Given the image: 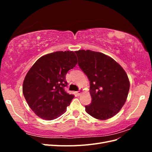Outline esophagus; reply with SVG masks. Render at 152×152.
<instances>
[{
  "label": "esophagus",
  "mask_w": 152,
  "mask_h": 152,
  "mask_svg": "<svg viewBox=\"0 0 152 152\" xmlns=\"http://www.w3.org/2000/svg\"><path fill=\"white\" fill-rule=\"evenodd\" d=\"M82 90H79V91H78L76 92L77 96H80L82 94Z\"/></svg>",
  "instance_id": "1"
}]
</instances>
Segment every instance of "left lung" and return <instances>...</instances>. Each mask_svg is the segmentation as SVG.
<instances>
[{
    "label": "left lung",
    "mask_w": 152,
    "mask_h": 152,
    "mask_svg": "<svg viewBox=\"0 0 152 152\" xmlns=\"http://www.w3.org/2000/svg\"><path fill=\"white\" fill-rule=\"evenodd\" d=\"M78 65L90 81L92 102L86 112L99 120L112 118L125 104L130 87L126 72L107 55L91 50L75 51Z\"/></svg>",
    "instance_id": "1"
}]
</instances>
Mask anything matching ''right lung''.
<instances>
[{"label":"right lung","instance_id":"obj_1","mask_svg":"<svg viewBox=\"0 0 152 152\" xmlns=\"http://www.w3.org/2000/svg\"><path fill=\"white\" fill-rule=\"evenodd\" d=\"M77 63L73 51H57L40 58L27 73L23 93L32 111L51 121L66 111L74 95L67 93L66 74Z\"/></svg>","mask_w":152,"mask_h":152}]
</instances>
